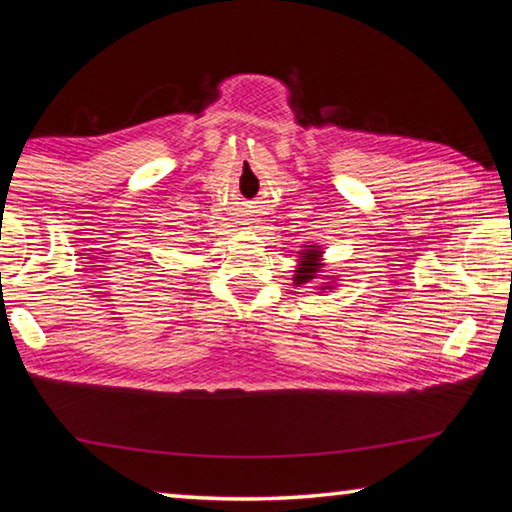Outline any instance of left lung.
Returning a JSON list of instances; mask_svg holds the SVG:
<instances>
[{"instance_id":"left-lung-1","label":"left lung","mask_w":512,"mask_h":512,"mask_svg":"<svg viewBox=\"0 0 512 512\" xmlns=\"http://www.w3.org/2000/svg\"><path fill=\"white\" fill-rule=\"evenodd\" d=\"M320 257H323V250H320L318 246H307L305 250L300 253V262H298V268L293 273V284L296 287H302V284H309V282H316V277L320 273V268H323V262H320ZM334 287V280L329 282H323L320 287H316L320 293L332 289Z\"/></svg>"}]
</instances>
